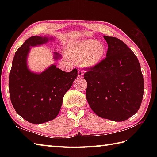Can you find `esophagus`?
<instances>
[{
  "label": "esophagus",
  "mask_w": 157,
  "mask_h": 157,
  "mask_svg": "<svg viewBox=\"0 0 157 157\" xmlns=\"http://www.w3.org/2000/svg\"><path fill=\"white\" fill-rule=\"evenodd\" d=\"M78 77L79 78H82V77H83V75H84V72H83V71L82 69H79L78 70Z\"/></svg>",
  "instance_id": "obj_1"
}]
</instances>
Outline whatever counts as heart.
I'll list each match as a JSON object with an SVG mask.
<instances>
[{"instance_id": "obj_1", "label": "heart", "mask_w": 157, "mask_h": 157, "mask_svg": "<svg viewBox=\"0 0 157 157\" xmlns=\"http://www.w3.org/2000/svg\"><path fill=\"white\" fill-rule=\"evenodd\" d=\"M69 49L73 58L82 61L83 65L87 67H92L98 64L106 52L105 45L94 39L72 42Z\"/></svg>"}]
</instances>
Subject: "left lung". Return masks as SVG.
<instances>
[{
	"instance_id": "obj_1",
	"label": "left lung",
	"mask_w": 157,
	"mask_h": 157,
	"mask_svg": "<svg viewBox=\"0 0 157 157\" xmlns=\"http://www.w3.org/2000/svg\"><path fill=\"white\" fill-rule=\"evenodd\" d=\"M106 57L86 69V99L98 116L123 121L137 113L144 94V78L137 56L124 42L104 36Z\"/></svg>"
}]
</instances>
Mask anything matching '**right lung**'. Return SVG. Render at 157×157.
<instances>
[{"instance_id":"right-lung-1","label":"right lung","mask_w":157,"mask_h":157,"mask_svg":"<svg viewBox=\"0 0 157 157\" xmlns=\"http://www.w3.org/2000/svg\"><path fill=\"white\" fill-rule=\"evenodd\" d=\"M52 37L32 36L16 51L9 73V88L12 105L22 118L40 124L56 118L63 98L78 77V70L65 72L52 65L40 73L32 72L27 58L31 46L46 44ZM54 59L61 58L55 52Z\"/></svg>"}]
</instances>
